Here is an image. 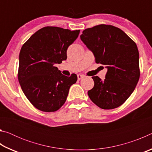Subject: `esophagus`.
Wrapping results in <instances>:
<instances>
[{"instance_id":"obj_1","label":"esophagus","mask_w":152,"mask_h":152,"mask_svg":"<svg viewBox=\"0 0 152 152\" xmlns=\"http://www.w3.org/2000/svg\"><path fill=\"white\" fill-rule=\"evenodd\" d=\"M77 77H78V80H80L82 78H84V75H83V74H78V75H77Z\"/></svg>"}]
</instances>
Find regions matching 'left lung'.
<instances>
[{
	"instance_id": "left-lung-1",
	"label": "left lung",
	"mask_w": 152,
	"mask_h": 152,
	"mask_svg": "<svg viewBox=\"0 0 152 152\" xmlns=\"http://www.w3.org/2000/svg\"><path fill=\"white\" fill-rule=\"evenodd\" d=\"M80 39L93 53L97 64L105 65V79L92 76L94 86L88 91L91 101L103 109L124 103L135 88L140 76L135 43L121 29L99 25L82 31Z\"/></svg>"
}]
</instances>
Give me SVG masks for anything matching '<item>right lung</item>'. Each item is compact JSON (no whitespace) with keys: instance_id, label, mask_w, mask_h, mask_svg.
Wrapping results in <instances>:
<instances>
[{"instance_id":"obj_1","label":"right lung","mask_w":152,"mask_h":152,"mask_svg":"<svg viewBox=\"0 0 152 152\" xmlns=\"http://www.w3.org/2000/svg\"><path fill=\"white\" fill-rule=\"evenodd\" d=\"M80 30L56 27L38 30L20 49L18 79L27 99L37 109L54 112L65 103L69 89L77 81L55 66L67 59L68 48L78 37Z\"/></svg>"}]
</instances>
